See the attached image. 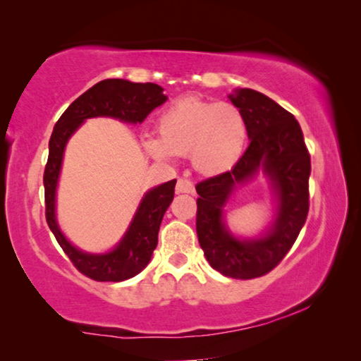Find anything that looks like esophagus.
<instances>
[{"mask_svg":"<svg viewBox=\"0 0 361 361\" xmlns=\"http://www.w3.org/2000/svg\"><path fill=\"white\" fill-rule=\"evenodd\" d=\"M176 192H188V194H192L194 192V185L191 180L188 178H180L176 181Z\"/></svg>","mask_w":361,"mask_h":361,"instance_id":"34e87169","label":"esophagus"}]
</instances>
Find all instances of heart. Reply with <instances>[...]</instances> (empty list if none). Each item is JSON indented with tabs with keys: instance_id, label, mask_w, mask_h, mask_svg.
I'll return each instance as SVG.
<instances>
[{
	"instance_id": "b5f03b06",
	"label": "heart",
	"mask_w": 361,
	"mask_h": 361,
	"mask_svg": "<svg viewBox=\"0 0 361 361\" xmlns=\"http://www.w3.org/2000/svg\"><path fill=\"white\" fill-rule=\"evenodd\" d=\"M159 137L146 135L143 145L157 161L170 162L189 152L197 172L219 175L239 162L248 129L239 108L232 103L186 97L173 103L157 122Z\"/></svg>"
}]
</instances>
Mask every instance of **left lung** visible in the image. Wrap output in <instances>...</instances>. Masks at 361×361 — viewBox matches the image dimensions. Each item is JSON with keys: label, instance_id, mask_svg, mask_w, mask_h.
<instances>
[{"label": "left lung", "instance_id": "left-lung-1", "mask_svg": "<svg viewBox=\"0 0 361 361\" xmlns=\"http://www.w3.org/2000/svg\"><path fill=\"white\" fill-rule=\"evenodd\" d=\"M232 105L247 121L250 145L234 169L195 186L199 243L215 271L232 279L271 272L296 242L309 212L310 156L295 116L253 89H235ZM261 171L271 181L276 216L264 235L240 240L224 223V207L239 185Z\"/></svg>", "mask_w": 361, "mask_h": 361}]
</instances>
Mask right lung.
Returning a JSON list of instances; mask_svg holds the SVG:
<instances>
[{
  "instance_id": "right-lung-1",
  "label": "right lung",
  "mask_w": 361,
  "mask_h": 361,
  "mask_svg": "<svg viewBox=\"0 0 361 361\" xmlns=\"http://www.w3.org/2000/svg\"><path fill=\"white\" fill-rule=\"evenodd\" d=\"M161 85L130 82L127 79H105L78 97L60 116L49 140V157L44 169L46 219L59 245L85 277L97 282H122L135 277L148 266L157 247V234L164 213L172 204L176 180L149 189L133 215L118 245L106 253H87L76 248L60 231L56 216V194L65 146L85 119L114 118L127 124H142L152 109L166 103Z\"/></svg>"
}]
</instances>
